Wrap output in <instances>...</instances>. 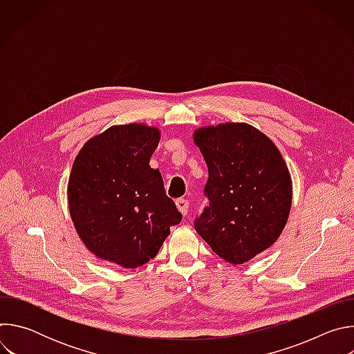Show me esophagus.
Instances as JSON below:
<instances>
[{
  "label": "esophagus",
  "mask_w": 354,
  "mask_h": 354,
  "mask_svg": "<svg viewBox=\"0 0 354 354\" xmlns=\"http://www.w3.org/2000/svg\"><path fill=\"white\" fill-rule=\"evenodd\" d=\"M176 207L182 213V216H186L189 212V200L186 198H178L176 200Z\"/></svg>",
  "instance_id": "34e87169"
}]
</instances>
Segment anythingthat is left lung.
I'll return each instance as SVG.
<instances>
[{
  "mask_svg": "<svg viewBox=\"0 0 354 354\" xmlns=\"http://www.w3.org/2000/svg\"><path fill=\"white\" fill-rule=\"evenodd\" d=\"M207 164L209 206L194 230L221 259L241 265L272 246L291 207V178L277 147L246 123L194 133Z\"/></svg>",
  "mask_w": 354,
  "mask_h": 354,
  "instance_id": "obj_1",
  "label": "left lung"
}]
</instances>
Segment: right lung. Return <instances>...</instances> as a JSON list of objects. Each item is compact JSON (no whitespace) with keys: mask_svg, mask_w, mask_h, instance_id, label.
Listing matches in <instances>:
<instances>
[{"mask_svg":"<svg viewBox=\"0 0 354 354\" xmlns=\"http://www.w3.org/2000/svg\"><path fill=\"white\" fill-rule=\"evenodd\" d=\"M158 142V129L133 123L108 129L78 153L68 180L70 214L97 258L142 266L182 221L160 171L149 167Z\"/></svg>","mask_w":354,"mask_h":354,"instance_id":"add662e5","label":"right lung"}]
</instances>
